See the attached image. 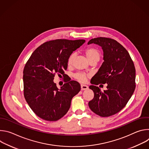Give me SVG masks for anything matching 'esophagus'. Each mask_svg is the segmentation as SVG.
<instances>
[{
	"label": "esophagus",
	"mask_w": 149,
	"mask_h": 149,
	"mask_svg": "<svg viewBox=\"0 0 149 149\" xmlns=\"http://www.w3.org/2000/svg\"><path fill=\"white\" fill-rule=\"evenodd\" d=\"M88 88V87L87 86H86V85H83V84L81 85V90H87Z\"/></svg>",
	"instance_id": "obj_1"
}]
</instances>
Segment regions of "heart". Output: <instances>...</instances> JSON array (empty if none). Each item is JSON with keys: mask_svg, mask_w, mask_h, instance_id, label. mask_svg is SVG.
<instances>
[{"mask_svg": "<svg viewBox=\"0 0 149 149\" xmlns=\"http://www.w3.org/2000/svg\"><path fill=\"white\" fill-rule=\"evenodd\" d=\"M85 53H86V55L90 62L94 59H98V60L100 59V53L99 51L96 48H88L86 50V51H85ZM74 57H75L74 53L71 54L69 56L68 59V64L69 65H71L72 64ZM75 77L77 80H78L80 82H84L86 79V75L82 74H77L75 75Z\"/></svg>", "mask_w": 149, "mask_h": 149, "instance_id": "b5f03b06", "label": "heart"}]
</instances>
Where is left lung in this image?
Wrapping results in <instances>:
<instances>
[{
  "label": "left lung",
  "instance_id": "1",
  "mask_svg": "<svg viewBox=\"0 0 149 149\" xmlns=\"http://www.w3.org/2000/svg\"><path fill=\"white\" fill-rule=\"evenodd\" d=\"M91 44L102 48L104 62L91 80L94 97L88 105L96 114L109 117L121 110L132 96L136 69L129 52L116 40L100 37L91 39L88 45ZM99 83H107L108 90L102 92L96 86Z\"/></svg>",
  "mask_w": 149,
  "mask_h": 149
}]
</instances>
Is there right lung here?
I'll use <instances>...</instances> for the list:
<instances>
[{
  "mask_svg": "<svg viewBox=\"0 0 149 149\" xmlns=\"http://www.w3.org/2000/svg\"><path fill=\"white\" fill-rule=\"evenodd\" d=\"M84 39H56L42 44L32 53L24 70V97L39 117L54 121L69 110L72 98L81 90L79 84L68 81L59 89L55 74L64 76L70 55L79 48Z\"/></svg>",
  "mask_w": 149,
  "mask_h": 149,
  "instance_id": "obj_1",
  "label": "right lung"
}]
</instances>
